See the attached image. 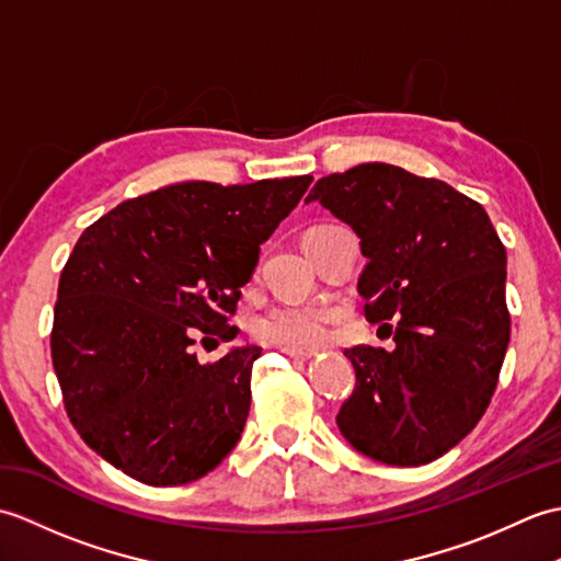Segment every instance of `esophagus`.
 Instances as JSON below:
<instances>
[{"label":"esophagus","instance_id":"1","mask_svg":"<svg viewBox=\"0 0 561 561\" xmlns=\"http://www.w3.org/2000/svg\"><path fill=\"white\" fill-rule=\"evenodd\" d=\"M282 352L294 356V359H311L313 356V350H301V347H282Z\"/></svg>","mask_w":561,"mask_h":561}]
</instances>
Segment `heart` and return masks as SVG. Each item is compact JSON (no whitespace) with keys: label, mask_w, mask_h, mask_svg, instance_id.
I'll use <instances>...</instances> for the list:
<instances>
[{"label":"heart","mask_w":561,"mask_h":561,"mask_svg":"<svg viewBox=\"0 0 561 561\" xmlns=\"http://www.w3.org/2000/svg\"><path fill=\"white\" fill-rule=\"evenodd\" d=\"M335 313L323 301H287L257 320V335L282 347L313 350L328 340Z\"/></svg>","instance_id":"1"}]
</instances>
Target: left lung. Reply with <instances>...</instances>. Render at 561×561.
Here are the masks:
<instances>
[{"mask_svg": "<svg viewBox=\"0 0 561 561\" xmlns=\"http://www.w3.org/2000/svg\"><path fill=\"white\" fill-rule=\"evenodd\" d=\"M320 202L359 236L366 318L396 350L344 352L356 383L337 426L362 456L416 468L468 436L502 371L511 318L506 248L478 202L400 165L362 163L320 178Z\"/></svg>", "mask_w": 561, "mask_h": 561, "instance_id": "obj_1", "label": "left lung"}]
</instances>
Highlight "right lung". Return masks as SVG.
Returning a JSON list of instances; mask_svg holds the SVG:
<instances>
[{
    "label": "right lung",
    "mask_w": 561,
    "mask_h": 561,
    "mask_svg": "<svg viewBox=\"0 0 561 561\" xmlns=\"http://www.w3.org/2000/svg\"><path fill=\"white\" fill-rule=\"evenodd\" d=\"M313 183L187 181L93 221L59 277L53 366L79 436L151 486L205 478L241 438L255 344L199 364L195 344L231 342L260 245Z\"/></svg>",
    "instance_id": "right-lung-1"
}]
</instances>
